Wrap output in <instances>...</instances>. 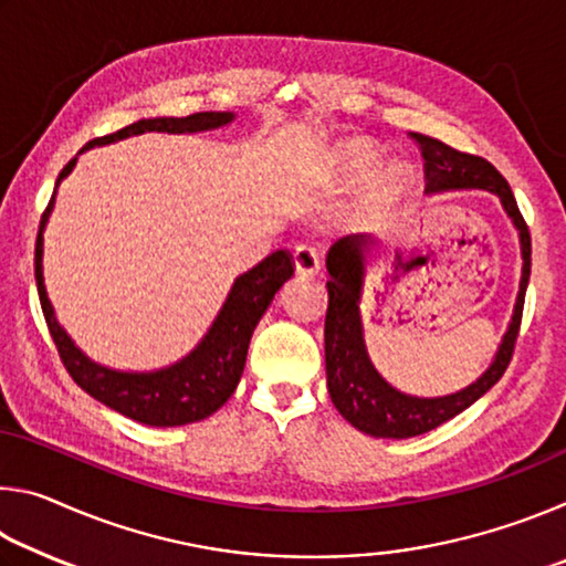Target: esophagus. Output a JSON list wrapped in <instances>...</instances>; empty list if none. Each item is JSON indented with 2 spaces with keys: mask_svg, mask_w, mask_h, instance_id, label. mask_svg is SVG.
Segmentation results:
<instances>
[{
  "mask_svg": "<svg viewBox=\"0 0 566 566\" xmlns=\"http://www.w3.org/2000/svg\"><path fill=\"white\" fill-rule=\"evenodd\" d=\"M294 270L300 276H314L319 272V254L310 244H300L294 249Z\"/></svg>",
  "mask_w": 566,
  "mask_h": 566,
  "instance_id": "obj_1",
  "label": "esophagus"
}]
</instances>
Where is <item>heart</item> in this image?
<instances>
[{"label":"heart","instance_id":"heart-1","mask_svg":"<svg viewBox=\"0 0 566 566\" xmlns=\"http://www.w3.org/2000/svg\"><path fill=\"white\" fill-rule=\"evenodd\" d=\"M381 159H385L381 149L359 137L337 142L327 155L329 169L337 175L339 181L357 187L369 179L367 199L371 205L385 207L407 195L415 171H411L407 161L395 159L389 165H381Z\"/></svg>","mask_w":566,"mask_h":566}]
</instances>
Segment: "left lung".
Here are the masks:
<instances>
[{"label":"left lung","instance_id":"left-lung-1","mask_svg":"<svg viewBox=\"0 0 566 566\" xmlns=\"http://www.w3.org/2000/svg\"><path fill=\"white\" fill-rule=\"evenodd\" d=\"M417 139L424 157V177L427 195L454 189H484L500 197L506 217L520 234L522 249V280L520 294L514 302V314L510 327L500 342L490 367L476 377L472 385L452 391L444 397H415L405 395L397 387L379 375L375 364L369 359L367 344H364L361 327V286L364 272H367V256L375 249L377 239L367 234H347L337 239L327 252V292L329 306L327 319H324V359H327V389L332 405L339 409V415L349 421L354 429L381 439H407L424 432H432L434 427L444 424L447 419L457 417L459 411L472 407L474 401L486 395L496 381L502 379L504 369L510 367L516 334H520L524 292L530 284L532 266V239L524 219L516 207L506 179L496 171L490 161L474 155H464L447 147L444 142L427 134H411Z\"/></svg>","mask_w":566,"mask_h":566}]
</instances>
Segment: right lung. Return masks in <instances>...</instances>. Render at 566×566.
<instances>
[{"mask_svg":"<svg viewBox=\"0 0 566 566\" xmlns=\"http://www.w3.org/2000/svg\"><path fill=\"white\" fill-rule=\"evenodd\" d=\"M234 122V112H197L189 117H155V119H139L129 124L107 137L92 139L90 145L80 149L84 155L87 149L112 145V142L137 137L145 132H167V134H195V132H209L227 127ZM76 155V157H80ZM76 157L66 165L60 177H56L54 195L46 205V212L42 214L40 234H36V249H34V276H36V292H40L42 312L50 327L52 339L56 344V352L64 361L66 371L90 397H94L109 409L119 411V415L129 417L139 424L149 427H181L191 424V421L207 419L209 415L224 405V401L234 395L239 385V377L244 371L249 339L256 324H260L266 306L272 304L274 294L280 286L294 274L292 254L286 249L272 252L266 260H262L252 270L239 274L232 290H229L222 310L217 312L212 327L195 349L187 357L177 359L175 364L151 371H124L112 369L104 364L90 359L74 339L66 334V329L56 322L54 306L46 296L44 286V229L50 222V214L54 209V197L60 189L62 179L70 177V171L76 165Z\"/></svg>","mask_w":566,"mask_h":566,"instance_id":"right-lung-1","label":"right lung"}]
</instances>
